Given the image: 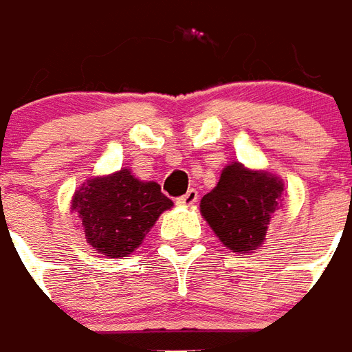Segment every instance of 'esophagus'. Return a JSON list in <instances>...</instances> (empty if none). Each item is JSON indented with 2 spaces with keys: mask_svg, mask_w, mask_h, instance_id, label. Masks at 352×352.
<instances>
[{
  "mask_svg": "<svg viewBox=\"0 0 352 352\" xmlns=\"http://www.w3.org/2000/svg\"><path fill=\"white\" fill-rule=\"evenodd\" d=\"M198 201V190L196 189H189L187 192L184 194V196H179V198H176V204L179 205H192Z\"/></svg>",
  "mask_w": 352,
  "mask_h": 352,
  "instance_id": "obj_1",
  "label": "esophagus"
}]
</instances>
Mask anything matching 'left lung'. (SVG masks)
Wrapping results in <instances>:
<instances>
[{"mask_svg": "<svg viewBox=\"0 0 352 352\" xmlns=\"http://www.w3.org/2000/svg\"><path fill=\"white\" fill-rule=\"evenodd\" d=\"M282 192L283 184L276 176L230 163L199 207L221 243L229 251L243 254L263 243Z\"/></svg>", "mask_w": 352, "mask_h": 352, "instance_id": "obj_1", "label": "left lung"}]
</instances>
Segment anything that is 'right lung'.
Returning a JSON list of instances; mask_svg holds the SVG:
<instances>
[{
  "instance_id": "add662e5",
  "label": "right lung",
  "mask_w": 352,
  "mask_h": 352,
  "mask_svg": "<svg viewBox=\"0 0 352 352\" xmlns=\"http://www.w3.org/2000/svg\"><path fill=\"white\" fill-rule=\"evenodd\" d=\"M173 201L154 182H140L129 168L87 182L76 190L72 210L83 221L87 241L109 258L134 252Z\"/></svg>"
}]
</instances>
